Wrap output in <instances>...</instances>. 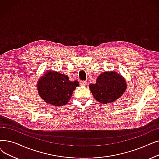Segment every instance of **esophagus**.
Segmentation results:
<instances>
[{
  "mask_svg": "<svg viewBox=\"0 0 159 159\" xmlns=\"http://www.w3.org/2000/svg\"><path fill=\"white\" fill-rule=\"evenodd\" d=\"M80 84L81 86H86L87 84V82L86 81H83V80H80Z\"/></svg>",
  "mask_w": 159,
  "mask_h": 159,
  "instance_id": "1",
  "label": "esophagus"
}]
</instances>
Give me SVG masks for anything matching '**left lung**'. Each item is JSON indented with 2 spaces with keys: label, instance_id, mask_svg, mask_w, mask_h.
Wrapping results in <instances>:
<instances>
[{
  "label": "left lung",
  "instance_id": "1",
  "mask_svg": "<svg viewBox=\"0 0 159 159\" xmlns=\"http://www.w3.org/2000/svg\"><path fill=\"white\" fill-rule=\"evenodd\" d=\"M96 101L102 104H110L120 98L127 88V83L122 75L115 71L102 73L95 84L89 86Z\"/></svg>",
  "mask_w": 159,
  "mask_h": 159
}]
</instances>
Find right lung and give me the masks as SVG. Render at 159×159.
<instances>
[{"label": "right lung", "mask_w": 159, "mask_h": 159, "mask_svg": "<svg viewBox=\"0 0 159 159\" xmlns=\"http://www.w3.org/2000/svg\"><path fill=\"white\" fill-rule=\"evenodd\" d=\"M78 86V81H70L67 75L53 70L45 72L37 84L38 93L43 101L58 107L68 104L73 91Z\"/></svg>", "instance_id": "obj_1"}]
</instances>
